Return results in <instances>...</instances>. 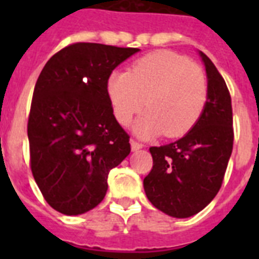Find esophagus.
<instances>
[{"instance_id":"1","label":"esophagus","mask_w":259,"mask_h":259,"mask_svg":"<svg viewBox=\"0 0 259 259\" xmlns=\"http://www.w3.org/2000/svg\"><path fill=\"white\" fill-rule=\"evenodd\" d=\"M130 145H132V150H138V149H141L142 146H144L141 142L136 141V140H133V138L130 140Z\"/></svg>"}]
</instances>
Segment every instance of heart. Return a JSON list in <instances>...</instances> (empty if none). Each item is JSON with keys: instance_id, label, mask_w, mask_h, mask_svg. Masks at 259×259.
Listing matches in <instances>:
<instances>
[{"instance_id": "obj_1", "label": "heart", "mask_w": 259, "mask_h": 259, "mask_svg": "<svg viewBox=\"0 0 259 259\" xmlns=\"http://www.w3.org/2000/svg\"><path fill=\"white\" fill-rule=\"evenodd\" d=\"M107 94L115 118L129 125L136 114L146 111L134 126L141 137L164 133L181 137L196 125L208 98L204 71L183 55L156 51L133 63L129 72H113Z\"/></svg>"}]
</instances>
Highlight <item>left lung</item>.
Listing matches in <instances>:
<instances>
[{"instance_id":"8db88e82","label":"left lung","mask_w":259,"mask_h":259,"mask_svg":"<svg viewBox=\"0 0 259 259\" xmlns=\"http://www.w3.org/2000/svg\"><path fill=\"white\" fill-rule=\"evenodd\" d=\"M208 98L196 125L168 145L152 146L153 168L144 189L157 209L173 218L200 212L217 196L233 152V107L229 89L207 55Z\"/></svg>"}]
</instances>
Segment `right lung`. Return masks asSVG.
<instances>
[{
	"instance_id": "obj_1",
	"label": "right lung",
	"mask_w": 259,
	"mask_h": 259,
	"mask_svg": "<svg viewBox=\"0 0 259 259\" xmlns=\"http://www.w3.org/2000/svg\"><path fill=\"white\" fill-rule=\"evenodd\" d=\"M75 42L47 62L28 118L30 169L47 203L64 215L97 207L109 172L130 153L129 134L114 117L107 80L138 52Z\"/></svg>"
}]
</instances>
